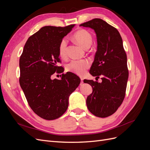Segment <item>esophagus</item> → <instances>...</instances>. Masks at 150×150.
<instances>
[{
    "label": "esophagus",
    "mask_w": 150,
    "mask_h": 150,
    "mask_svg": "<svg viewBox=\"0 0 150 150\" xmlns=\"http://www.w3.org/2000/svg\"><path fill=\"white\" fill-rule=\"evenodd\" d=\"M83 80L84 79L83 78H81V83H80V85H82L83 84Z\"/></svg>",
    "instance_id": "esophagus-1"
}]
</instances>
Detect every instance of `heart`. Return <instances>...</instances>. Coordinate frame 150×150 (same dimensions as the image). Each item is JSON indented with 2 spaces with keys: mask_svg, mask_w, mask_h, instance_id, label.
<instances>
[{
  "mask_svg": "<svg viewBox=\"0 0 150 150\" xmlns=\"http://www.w3.org/2000/svg\"><path fill=\"white\" fill-rule=\"evenodd\" d=\"M73 38L77 43L85 49L89 48L93 42L91 34L88 30L83 29L77 30L73 35ZM67 47V39L66 38L62 39L59 45V54L61 57H66ZM89 67L90 62L87 59L73 60L67 64L66 69L77 75L83 76Z\"/></svg>",
  "mask_w": 150,
  "mask_h": 150,
  "instance_id": "1",
  "label": "heart"
}]
</instances>
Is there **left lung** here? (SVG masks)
Returning a JSON list of instances; mask_svg holds the SVG:
<instances>
[{"label": "left lung", "instance_id": "left-lung-1", "mask_svg": "<svg viewBox=\"0 0 150 150\" xmlns=\"http://www.w3.org/2000/svg\"><path fill=\"white\" fill-rule=\"evenodd\" d=\"M80 26L90 28L97 37V51L91 67L90 74L101 77V83L84 81L93 88L86 99L89 111L94 116L106 117L115 113L125 96L128 69L127 56L121 35L115 28L101 19H93Z\"/></svg>", "mask_w": 150, "mask_h": 150}]
</instances>
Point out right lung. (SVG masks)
<instances>
[{"label": "right lung", "mask_w": 150, "mask_h": 150, "mask_svg": "<svg viewBox=\"0 0 150 150\" xmlns=\"http://www.w3.org/2000/svg\"><path fill=\"white\" fill-rule=\"evenodd\" d=\"M44 26L27 40L19 59V83L33 111L46 120H56L66 111L69 97L80 84L75 74L67 72L60 79H52L64 68L61 62L59 45L74 28Z\"/></svg>", "instance_id": "right-lung-1"}]
</instances>
